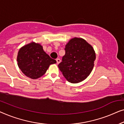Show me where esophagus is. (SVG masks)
Wrapping results in <instances>:
<instances>
[{
	"mask_svg": "<svg viewBox=\"0 0 124 124\" xmlns=\"http://www.w3.org/2000/svg\"><path fill=\"white\" fill-rule=\"evenodd\" d=\"M56 61H57V64H59V63H60L61 62V60H60V58H57V60H56Z\"/></svg>",
	"mask_w": 124,
	"mask_h": 124,
	"instance_id": "esophagus-1",
	"label": "esophagus"
}]
</instances>
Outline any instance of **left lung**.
Segmentation results:
<instances>
[{
	"instance_id": "1",
	"label": "left lung",
	"mask_w": 124,
	"mask_h": 124,
	"mask_svg": "<svg viewBox=\"0 0 124 124\" xmlns=\"http://www.w3.org/2000/svg\"><path fill=\"white\" fill-rule=\"evenodd\" d=\"M65 54L58 65L68 81L78 83L85 80L91 73L95 60L94 49L82 38L71 39L66 45Z\"/></svg>"
}]
</instances>
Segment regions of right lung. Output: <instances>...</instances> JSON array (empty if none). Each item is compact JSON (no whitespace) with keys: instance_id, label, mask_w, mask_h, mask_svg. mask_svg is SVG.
I'll list each match as a JSON object with an SVG mask.
<instances>
[{"instance_id":"add662e5","label":"right lung","mask_w":124,"mask_h":124,"mask_svg":"<svg viewBox=\"0 0 124 124\" xmlns=\"http://www.w3.org/2000/svg\"><path fill=\"white\" fill-rule=\"evenodd\" d=\"M17 61L22 72L32 79L44 75L50 64L56 63L44 51L40 44L34 42L24 45L19 50Z\"/></svg>"}]
</instances>
